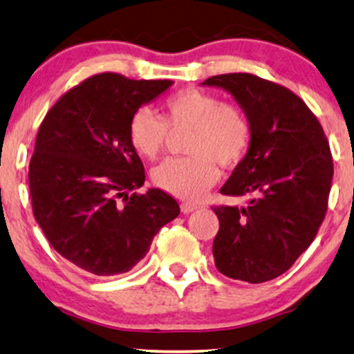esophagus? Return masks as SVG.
I'll return each instance as SVG.
<instances>
[{"mask_svg": "<svg viewBox=\"0 0 354 354\" xmlns=\"http://www.w3.org/2000/svg\"><path fill=\"white\" fill-rule=\"evenodd\" d=\"M196 205H192V203H187V201H183L182 205H180V209H182V212L183 214H188V212H192V211H195L196 209Z\"/></svg>", "mask_w": 354, "mask_h": 354, "instance_id": "obj_1", "label": "esophagus"}]
</instances>
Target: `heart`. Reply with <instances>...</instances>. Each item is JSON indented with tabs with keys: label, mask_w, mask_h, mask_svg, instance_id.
Segmentation results:
<instances>
[{
	"label": "heart",
	"mask_w": 354,
	"mask_h": 354,
	"mask_svg": "<svg viewBox=\"0 0 354 354\" xmlns=\"http://www.w3.org/2000/svg\"><path fill=\"white\" fill-rule=\"evenodd\" d=\"M187 158L167 159L153 171V183L183 200H198L219 178V169L236 166L248 151L251 124L234 103L216 95L187 88L169 96L162 115L138 109L129 124L135 151L154 161L166 149L171 133L187 132Z\"/></svg>",
	"instance_id": "obj_1"
}]
</instances>
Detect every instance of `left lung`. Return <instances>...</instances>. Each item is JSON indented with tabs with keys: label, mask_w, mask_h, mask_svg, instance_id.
<instances>
[{
	"label": "left lung",
	"mask_w": 354,
	"mask_h": 354,
	"mask_svg": "<svg viewBox=\"0 0 354 354\" xmlns=\"http://www.w3.org/2000/svg\"><path fill=\"white\" fill-rule=\"evenodd\" d=\"M203 85L234 95L251 124V143L221 193L246 206L219 205L212 254L221 274L261 283L292 268L326 217L333 162L327 137L306 103L287 86L235 72Z\"/></svg>",
	"instance_id": "obj_1"
}]
</instances>
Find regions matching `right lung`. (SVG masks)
Listing matches in <instances>:
<instances>
[{"label":"right lung","instance_id":"add662e5","mask_svg":"<svg viewBox=\"0 0 354 354\" xmlns=\"http://www.w3.org/2000/svg\"><path fill=\"white\" fill-rule=\"evenodd\" d=\"M171 85L91 75L66 91L38 129L28 164L33 216L53 248L85 272H127L180 212L159 188L137 192L145 167L129 138L140 106Z\"/></svg>","mask_w":354,"mask_h":354}]
</instances>
